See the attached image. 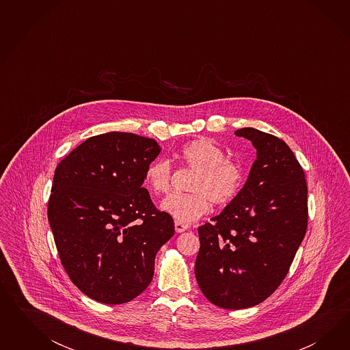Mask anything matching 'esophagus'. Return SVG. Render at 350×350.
I'll list each match as a JSON object with an SVG mask.
<instances>
[{"label":"esophagus","instance_id":"1","mask_svg":"<svg viewBox=\"0 0 350 350\" xmlns=\"http://www.w3.org/2000/svg\"><path fill=\"white\" fill-rule=\"evenodd\" d=\"M174 228L177 233L185 232L186 230H189V226L185 223L174 222Z\"/></svg>","mask_w":350,"mask_h":350}]
</instances>
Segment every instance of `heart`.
<instances>
[{
    "label": "heart",
    "mask_w": 350,
    "mask_h": 350,
    "mask_svg": "<svg viewBox=\"0 0 350 350\" xmlns=\"http://www.w3.org/2000/svg\"><path fill=\"white\" fill-rule=\"evenodd\" d=\"M180 164L195 172L189 183L191 193H173L161 202V211L172 215L176 222H195L214 205H224L241 190L244 172L239 163L226 159L223 148L212 141L200 138L180 148L177 154ZM172 180L170 160H154L145 170V183L155 193H167Z\"/></svg>",
    "instance_id": "obj_1"
}]
</instances>
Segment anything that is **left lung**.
<instances>
[{
  "instance_id": "8db88e82",
  "label": "left lung",
  "mask_w": 350,
  "mask_h": 350,
  "mask_svg": "<svg viewBox=\"0 0 350 350\" xmlns=\"http://www.w3.org/2000/svg\"><path fill=\"white\" fill-rule=\"evenodd\" d=\"M256 160L234 199L199 227L195 275L205 297L226 309L254 307L286 277L308 224L306 174L273 135L241 128Z\"/></svg>"
}]
</instances>
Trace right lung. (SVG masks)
<instances>
[{
    "label": "right lung",
    "instance_id": "obj_1",
    "mask_svg": "<svg viewBox=\"0 0 350 350\" xmlns=\"http://www.w3.org/2000/svg\"><path fill=\"white\" fill-rule=\"evenodd\" d=\"M152 138L109 132L85 139L55 170L47 217L72 282L104 304L138 297L174 223L142 187L159 155Z\"/></svg>",
    "mask_w": 350,
    "mask_h": 350
}]
</instances>
